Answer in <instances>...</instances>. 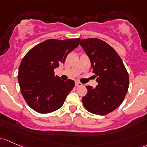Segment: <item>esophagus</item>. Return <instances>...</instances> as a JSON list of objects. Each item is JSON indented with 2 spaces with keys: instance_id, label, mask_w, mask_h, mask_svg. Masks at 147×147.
Returning a JSON list of instances; mask_svg holds the SVG:
<instances>
[{
  "instance_id": "esophagus-1",
  "label": "esophagus",
  "mask_w": 147,
  "mask_h": 147,
  "mask_svg": "<svg viewBox=\"0 0 147 147\" xmlns=\"http://www.w3.org/2000/svg\"><path fill=\"white\" fill-rule=\"evenodd\" d=\"M83 84H82L81 82H75V86H81Z\"/></svg>"
}]
</instances>
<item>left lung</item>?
I'll return each mask as SVG.
<instances>
[{
	"instance_id": "obj_1",
	"label": "left lung",
	"mask_w": 147,
	"mask_h": 147,
	"mask_svg": "<svg viewBox=\"0 0 147 147\" xmlns=\"http://www.w3.org/2000/svg\"><path fill=\"white\" fill-rule=\"evenodd\" d=\"M80 45L89 56L98 85L86 86L82 98L89 112L103 115L110 113L123 103L129 87L127 71L115 50L97 38L82 39Z\"/></svg>"
}]
</instances>
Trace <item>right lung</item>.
<instances>
[{"label": "right lung", "instance_id": "1", "mask_svg": "<svg viewBox=\"0 0 147 147\" xmlns=\"http://www.w3.org/2000/svg\"><path fill=\"white\" fill-rule=\"evenodd\" d=\"M80 38L48 39L35 46L22 60L18 72L20 87L27 104L39 113L58 110L75 86L63 81L54 69L64 63L67 54L80 44Z\"/></svg>", "mask_w": 147, "mask_h": 147}]
</instances>
